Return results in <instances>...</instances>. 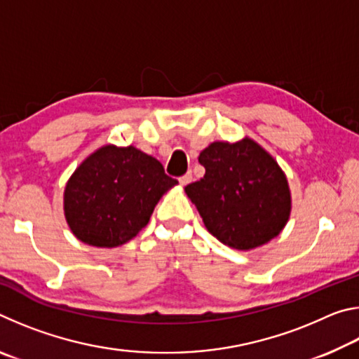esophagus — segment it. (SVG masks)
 <instances>
[{
    "mask_svg": "<svg viewBox=\"0 0 359 359\" xmlns=\"http://www.w3.org/2000/svg\"><path fill=\"white\" fill-rule=\"evenodd\" d=\"M191 180H193V175H191V172H187L185 175H182V177L179 179V182H180V185H182V187H185V185H188V184H191Z\"/></svg>",
    "mask_w": 359,
    "mask_h": 359,
    "instance_id": "1",
    "label": "esophagus"
}]
</instances>
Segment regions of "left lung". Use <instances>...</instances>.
<instances>
[{"mask_svg": "<svg viewBox=\"0 0 359 359\" xmlns=\"http://www.w3.org/2000/svg\"><path fill=\"white\" fill-rule=\"evenodd\" d=\"M198 160L205 174L185 193L212 236L247 252L282 233L291 214L288 180L258 142L250 137L212 142Z\"/></svg>", "mask_w": 359, "mask_h": 359, "instance_id": "obj_1", "label": "left lung"}]
</instances>
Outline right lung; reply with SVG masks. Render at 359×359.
Instances as JSON below:
<instances>
[{
    "mask_svg": "<svg viewBox=\"0 0 359 359\" xmlns=\"http://www.w3.org/2000/svg\"><path fill=\"white\" fill-rule=\"evenodd\" d=\"M177 184L156 158L133 145L106 144L66 182V223L83 244L120 247L147 226L163 194Z\"/></svg>",
    "mask_w": 359,
    "mask_h": 359,
    "instance_id": "1",
    "label": "right lung"
}]
</instances>
